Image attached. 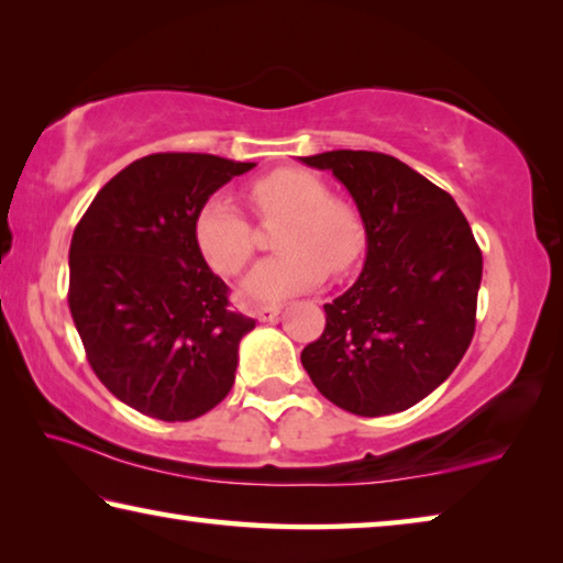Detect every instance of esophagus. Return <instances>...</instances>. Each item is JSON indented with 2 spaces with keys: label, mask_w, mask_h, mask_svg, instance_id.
Masks as SVG:
<instances>
[{
  "label": "esophagus",
  "mask_w": 563,
  "mask_h": 563,
  "mask_svg": "<svg viewBox=\"0 0 563 563\" xmlns=\"http://www.w3.org/2000/svg\"><path fill=\"white\" fill-rule=\"evenodd\" d=\"M278 316H280V305H261V308L255 310V318L261 322H273L278 320Z\"/></svg>",
  "instance_id": "esophagus-1"
}]
</instances>
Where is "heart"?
<instances>
[{"instance_id": "b5f03b06", "label": "heart", "mask_w": 563, "mask_h": 563, "mask_svg": "<svg viewBox=\"0 0 563 563\" xmlns=\"http://www.w3.org/2000/svg\"><path fill=\"white\" fill-rule=\"evenodd\" d=\"M261 218H283L273 243L280 247L247 273L241 295L273 302L316 288L328 271L345 273L365 251V228L347 203L330 198L318 176L300 168H278L251 186ZM196 243L216 273L235 275L253 255V231L231 198L213 196L194 223Z\"/></svg>"}]
</instances>
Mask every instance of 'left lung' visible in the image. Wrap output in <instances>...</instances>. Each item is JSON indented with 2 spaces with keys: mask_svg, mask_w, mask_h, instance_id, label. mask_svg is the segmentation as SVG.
<instances>
[{
  "mask_svg": "<svg viewBox=\"0 0 563 563\" xmlns=\"http://www.w3.org/2000/svg\"><path fill=\"white\" fill-rule=\"evenodd\" d=\"M332 170L367 235L360 278L325 305V330L302 350L332 405L360 417L402 412L460 365L476 325L482 251L454 198L377 151L300 158Z\"/></svg>",
  "mask_w": 563,
  "mask_h": 563,
  "instance_id": "left-lung-1",
  "label": "left lung"
}]
</instances>
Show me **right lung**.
Segmentation results:
<instances>
[{
    "label": "right lung",
    "mask_w": 563,
    "mask_h": 563,
    "mask_svg": "<svg viewBox=\"0 0 563 563\" xmlns=\"http://www.w3.org/2000/svg\"><path fill=\"white\" fill-rule=\"evenodd\" d=\"M253 166L211 154L144 156L76 225L74 325L103 387L141 415L188 422L231 393L238 345L255 320L231 310L194 223L218 188Z\"/></svg>",
    "instance_id": "right-lung-1"
}]
</instances>
